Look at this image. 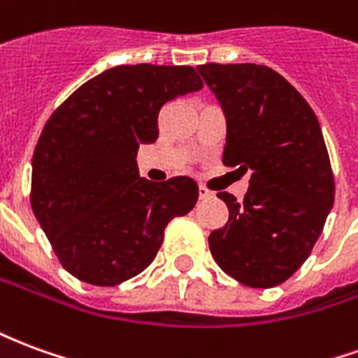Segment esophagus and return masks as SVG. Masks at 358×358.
Wrapping results in <instances>:
<instances>
[{
	"instance_id": "esophagus-1",
	"label": "esophagus",
	"mask_w": 358,
	"mask_h": 358,
	"mask_svg": "<svg viewBox=\"0 0 358 358\" xmlns=\"http://www.w3.org/2000/svg\"><path fill=\"white\" fill-rule=\"evenodd\" d=\"M213 197V192H209L207 187L199 186V199H210Z\"/></svg>"
}]
</instances>
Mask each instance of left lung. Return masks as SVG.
Here are the masks:
<instances>
[{
  "label": "left lung",
  "mask_w": 358,
  "mask_h": 358,
  "mask_svg": "<svg viewBox=\"0 0 358 358\" xmlns=\"http://www.w3.org/2000/svg\"><path fill=\"white\" fill-rule=\"evenodd\" d=\"M197 71L226 115L222 163L251 171L243 201L220 192L228 222L209 236L226 274L274 287L307 261L336 195L318 118L282 74L264 65L207 63Z\"/></svg>",
  "instance_id": "8db88e82"
}]
</instances>
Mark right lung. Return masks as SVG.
Instances as JSON below:
<instances>
[{
    "label": "right lung",
    "mask_w": 358,
    "mask_h": 358,
    "mask_svg": "<svg viewBox=\"0 0 358 358\" xmlns=\"http://www.w3.org/2000/svg\"><path fill=\"white\" fill-rule=\"evenodd\" d=\"M203 88L194 66L120 65L82 84L45 122L30 205L55 255L92 285H118L153 263L164 228L199 187L140 178L136 155L159 138L164 103Z\"/></svg>",
    "instance_id": "obj_1"
}]
</instances>
